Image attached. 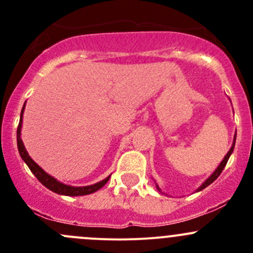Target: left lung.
Here are the masks:
<instances>
[{
  "label": "left lung",
  "mask_w": 253,
  "mask_h": 253,
  "mask_svg": "<svg viewBox=\"0 0 253 253\" xmlns=\"http://www.w3.org/2000/svg\"><path fill=\"white\" fill-rule=\"evenodd\" d=\"M235 141H236V134H235V137H234V142H233V145H231V148H230V149H229V152L226 153V155H225V157H224L223 162H221L220 164H219V167L216 168V169H215V171H214L213 174H211V176H209V177L207 178V180L205 181V182H203L202 185H201L200 187H198L197 190H196V192H198V191H202L203 188H206V187H207V186H209V185H211V182H214V181H215L216 178H218V176L221 174V171H223V169H224V168H225L226 163H228L229 158H230L231 153H233V150H234V147H235ZM157 188H158V190L160 191V188L158 187V185H157Z\"/></svg>",
  "instance_id": "1"
}]
</instances>
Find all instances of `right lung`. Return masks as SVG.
<instances>
[{"mask_svg":"<svg viewBox=\"0 0 253 253\" xmlns=\"http://www.w3.org/2000/svg\"><path fill=\"white\" fill-rule=\"evenodd\" d=\"M25 109V103L23 105L22 112H20V120H19V125H18L17 128V145H18V150H19V154L22 157V159L24 160L25 164L28 165V168L30 169V171L35 175V177L45 186V187L48 188L52 192L58 193V195H65V196H84V195H90V193L96 192L98 190H100L104 185L109 181L110 176H108L106 178H104L103 181L100 182H96L94 185L90 186H83V187H75V186H70V185H65V183L60 182V181L56 180L55 177H52L51 175H48L47 172H45L32 158L29 157L28 154L27 149H25L24 144H23L22 138H20V129H22V122H23V112H24Z\"/></svg>","mask_w":253,"mask_h":253,"instance_id":"right-lung-1","label":"right lung"}]
</instances>
